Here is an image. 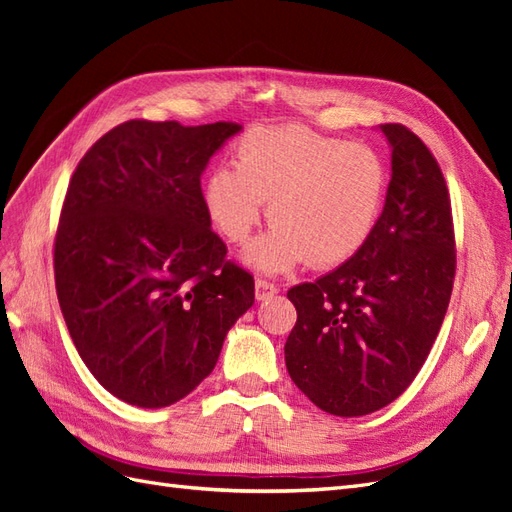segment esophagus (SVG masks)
<instances>
[{
    "instance_id": "obj_1",
    "label": "esophagus",
    "mask_w": 512,
    "mask_h": 512,
    "mask_svg": "<svg viewBox=\"0 0 512 512\" xmlns=\"http://www.w3.org/2000/svg\"><path fill=\"white\" fill-rule=\"evenodd\" d=\"M277 292L280 290H277L275 284H271L267 280H256V301H267V299L275 297Z\"/></svg>"
}]
</instances>
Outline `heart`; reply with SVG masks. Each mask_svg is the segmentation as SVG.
<instances>
[{
  "label": "heart",
  "instance_id": "1",
  "mask_svg": "<svg viewBox=\"0 0 512 512\" xmlns=\"http://www.w3.org/2000/svg\"><path fill=\"white\" fill-rule=\"evenodd\" d=\"M386 175L380 153L299 126L247 132L235 168L218 166L205 181L209 218L230 243H245L262 220L273 222L243 252L260 273H284L309 258L335 267L352 258L374 232L384 205Z\"/></svg>",
  "mask_w": 512,
  "mask_h": 512
}]
</instances>
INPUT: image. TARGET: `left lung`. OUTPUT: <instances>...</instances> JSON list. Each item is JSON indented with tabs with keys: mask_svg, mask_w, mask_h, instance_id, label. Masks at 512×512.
<instances>
[{
	"mask_svg": "<svg viewBox=\"0 0 512 512\" xmlns=\"http://www.w3.org/2000/svg\"><path fill=\"white\" fill-rule=\"evenodd\" d=\"M391 181L367 243L320 280L294 286L284 354L320 410L363 416L389 406L423 367L451 301L455 235L442 170L421 138L382 123Z\"/></svg>",
	"mask_w": 512,
	"mask_h": 512,
	"instance_id": "1",
	"label": "left lung"
}]
</instances>
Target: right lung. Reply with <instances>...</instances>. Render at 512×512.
<instances>
[{
	"instance_id": "1",
	"label": "right lung",
	"mask_w": 512,
	"mask_h": 512,
	"mask_svg": "<svg viewBox=\"0 0 512 512\" xmlns=\"http://www.w3.org/2000/svg\"><path fill=\"white\" fill-rule=\"evenodd\" d=\"M237 123L132 119L76 166L55 237L61 314L104 389L138 408L190 395L254 305L200 190Z\"/></svg>"
}]
</instances>
